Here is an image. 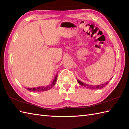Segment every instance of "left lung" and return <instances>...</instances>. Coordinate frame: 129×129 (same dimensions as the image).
Returning <instances> with one entry per match:
<instances>
[{
	"mask_svg": "<svg viewBox=\"0 0 129 129\" xmlns=\"http://www.w3.org/2000/svg\"><path fill=\"white\" fill-rule=\"evenodd\" d=\"M78 82L79 83V84H80L82 86H84L86 88H89V89H101V88L104 87L105 85H106L108 82H106L105 84H101V85H88L87 84H85V83H83V82L79 81V80L77 79Z\"/></svg>",
	"mask_w": 129,
	"mask_h": 129,
	"instance_id": "8db88e82",
	"label": "left lung"
}]
</instances>
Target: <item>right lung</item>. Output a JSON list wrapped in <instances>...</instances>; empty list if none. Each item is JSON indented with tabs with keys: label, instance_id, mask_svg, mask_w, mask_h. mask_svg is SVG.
<instances>
[{
	"label": "right lung",
	"instance_id": "right-lung-1",
	"mask_svg": "<svg viewBox=\"0 0 129 129\" xmlns=\"http://www.w3.org/2000/svg\"><path fill=\"white\" fill-rule=\"evenodd\" d=\"M57 74H56V77H55L54 80H53L52 83L51 84L49 85H47V86L46 87H37V88H27V89L31 90V91H34V92H42V91H45V90H49L50 89H51V88L54 87V85H55V83L56 82V80H57Z\"/></svg>",
	"mask_w": 129,
	"mask_h": 129
}]
</instances>
